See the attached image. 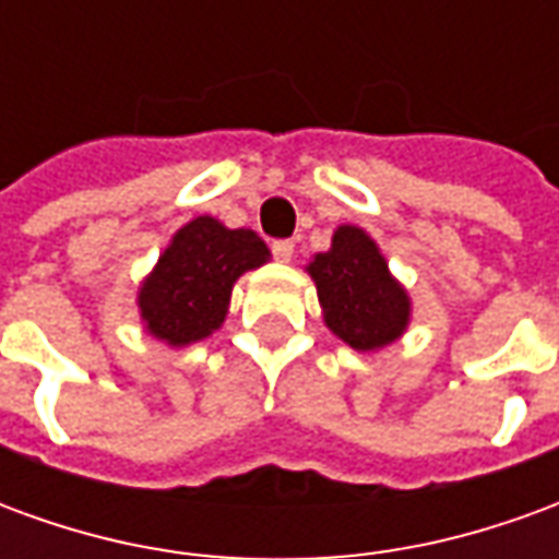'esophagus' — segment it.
<instances>
[{
	"mask_svg": "<svg viewBox=\"0 0 559 559\" xmlns=\"http://www.w3.org/2000/svg\"><path fill=\"white\" fill-rule=\"evenodd\" d=\"M272 254H275V260H281V263H287L293 257L290 239H275V242H272Z\"/></svg>",
	"mask_w": 559,
	"mask_h": 559,
	"instance_id": "34e87169",
	"label": "esophagus"
}]
</instances>
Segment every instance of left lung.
Here are the masks:
<instances>
[{
	"mask_svg": "<svg viewBox=\"0 0 559 559\" xmlns=\"http://www.w3.org/2000/svg\"><path fill=\"white\" fill-rule=\"evenodd\" d=\"M326 326L356 350H377L407 326L411 302L377 245L359 227H338L332 251L311 260Z\"/></svg>",
	"mask_w": 559,
	"mask_h": 559,
	"instance_id": "obj_1",
	"label": "left lung"
}]
</instances>
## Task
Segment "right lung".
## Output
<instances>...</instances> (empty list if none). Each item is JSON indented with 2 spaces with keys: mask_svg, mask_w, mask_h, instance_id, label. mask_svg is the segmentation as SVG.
Instances as JSON below:
<instances>
[{
  "mask_svg": "<svg viewBox=\"0 0 559 559\" xmlns=\"http://www.w3.org/2000/svg\"><path fill=\"white\" fill-rule=\"evenodd\" d=\"M266 257L254 230H227L209 215L185 224L140 290L146 329L173 347L206 338L224 323L233 281Z\"/></svg>",
  "mask_w": 559,
  "mask_h": 559,
  "instance_id": "obj_1",
  "label": "right lung"
}]
</instances>
